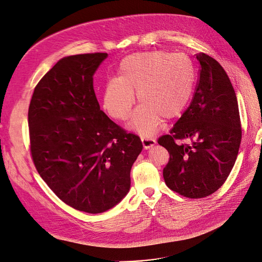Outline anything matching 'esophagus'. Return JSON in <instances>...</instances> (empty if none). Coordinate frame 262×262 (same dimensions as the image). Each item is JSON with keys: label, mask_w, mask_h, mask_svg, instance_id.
<instances>
[{"label": "esophagus", "mask_w": 262, "mask_h": 262, "mask_svg": "<svg viewBox=\"0 0 262 262\" xmlns=\"http://www.w3.org/2000/svg\"><path fill=\"white\" fill-rule=\"evenodd\" d=\"M142 144L144 149H148L156 144V140L154 138H149V137H142L141 138Z\"/></svg>", "instance_id": "esophagus-1"}]
</instances>
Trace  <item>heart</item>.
Masks as SVG:
<instances>
[{"label": "heart", "instance_id": "1", "mask_svg": "<svg viewBox=\"0 0 262 262\" xmlns=\"http://www.w3.org/2000/svg\"><path fill=\"white\" fill-rule=\"evenodd\" d=\"M119 75L106 82L103 107L115 119H127L137 91L141 104L130 125L147 135L158 129L162 118L171 120L184 112L192 97L195 80L189 58L163 50L125 57L120 62Z\"/></svg>", "mask_w": 262, "mask_h": 262}]
</instances>
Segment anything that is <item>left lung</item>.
<instances>
[{"mask_svg": "<svg viewBox=\"0 0 262 262\" xmlns=\"http://www.w3.org/2000/svg\"><path fill=\"white\" fill-rule=\"evenodd\" d=\"M200 73L190 105L158 143L169 151L163 179L190 199L221 188L238 154L242 129L234 89L226 71L208 55H195Z\"/></svg>", "mask_w": 262, "mask_h": 262, "instance_id": "obj_1", "label": "left lung"}]
</instances>
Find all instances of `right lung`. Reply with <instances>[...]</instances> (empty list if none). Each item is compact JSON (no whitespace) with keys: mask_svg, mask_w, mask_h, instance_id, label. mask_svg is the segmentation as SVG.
<instances>
[{"mask_svg":"<svg viewBox=\"0 0 262 262\" xmlns=\"http://www.w3.org/2000/svg\"><path fill=\"white\" fill-rule=\"evenodd\" d=\"M105 52L66 57L43 76L30 102V150L38 174L75 210L103 213L130 189L141 139L100 110L93 74Z\"/></svg>","mask_w":262,"mask_h":262,"instance_id":"1","label":"right lung"}]
</instances>
